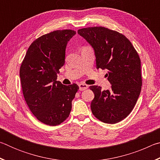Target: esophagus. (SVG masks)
Wrapping results in <instances>:
<instances>
[{
    "label": "esophagus",
    "mask_w": 160,
    "mask_h": 160,
    "mask_svg": "<svg viewBox=\"0 0 160 160\" xmlns=\"http://www.w3.org/2000/svg\"><path fill=\"white\" fill-rule=\"evenodd\" d=\"M88 88V85H85V84H83V83H80L79 84V90L80 91H83L86 90V89Z\"/></svg>",
    "instance_id": "34e87169"
}]
</instances>
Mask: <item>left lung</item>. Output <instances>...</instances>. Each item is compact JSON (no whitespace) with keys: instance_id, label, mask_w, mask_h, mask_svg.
<instances>
[{"instance_id":"1","label":"left lung","mask_w":160,"mask_h":160,"mask_svg":"<svg viewBox=\"0 0 160 160\" xmlns=\"http://www.w3.org/2000/svg\"><path fill=\"white\" fill-rule=\"evenodd\" d=\"M78 33L94 48L97 68L107 69L110 90L90 87L94 98L93 115L107 123H116L133 109L141 91V64L138 53L122 34L104 27L78 29Z\"/></svg>"}]
</instances>
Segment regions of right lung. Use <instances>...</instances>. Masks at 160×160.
Instances as JSON below:
<instances>
[{
	"mask_svg": "<svg viewBox=\"0 0 160 160\" xmlns=\"http://www.w3.org/2000/svg\"><path fill=\"white\" fill-rule=\"evenodd\" d=\"M75 34L64 29L39 37L29 46L21 64L20 77L27 104L35 117L47 125H59L68 117L79 89L75 83L64 85L56 80L65 63L68 42Z\"/></svg>",
	"mask_w": 160,
	"mask_h": 160,
	"instance_id": "1",
	"label": "right lung"
}]
</instances>
